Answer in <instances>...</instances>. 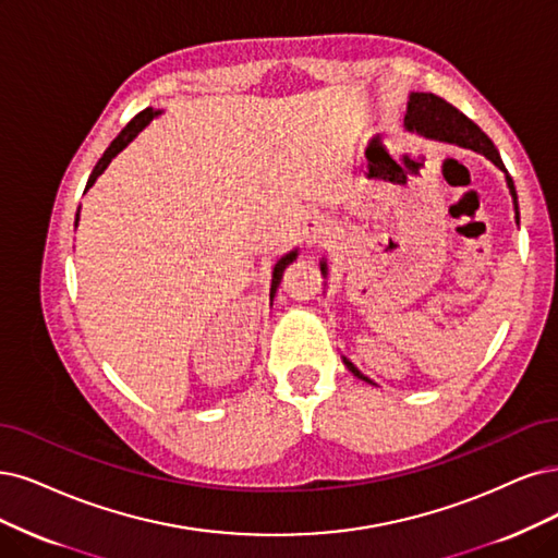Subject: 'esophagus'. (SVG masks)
Segmentation results:
<instances>
[{"label": "esophagus", "mask_w": 558, "mask_h": 558, "mask_svg": "<svg viewBox=\"0 0 558 558\" xmlns=\"http://www.w3.org/2000/svg\"><path fill=\"white\" fill-rule=\"evenodd\" d=\"M328 236H331V227H328L322 218H313L305 222V239L311 245L324 243Z\"/></svg>", "instance_id": "34e87169"}]
</instances>
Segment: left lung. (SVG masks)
<instances>
[{
	"instance_id": "1",
	"label": "left lung",
	"mask_w": 558,
	"mask_h": 558,
	"mask_svg": "<svg viewBox=\"0 0 558 558\" xmlns=\"http://www.w3.org/2000/svg\"><path fill=\"white\" fill-rule=\"evenodd\" d=\"M404 129L409 133H418L423 137L429 140H439V142H448V144H458V147L471 149L476 154H483L485 158H489L497 168L506 174V183H508V191L512 197V209H514V220L520 225V204H518V193H514V183L506 170V165L494 147V142L473 123L469 117H464L458 108H452L448 100H444L441 96H435L429 92H411L409 100H407V114H404ZM322 268V276H328V266L326 259L319 262ZM342 363L347 365L349 373L354 377L373 384L375 381L365 377L361 369L349 361L347 356H342Z\"/></svg>"
}]
</instances>
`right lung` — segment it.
Here are the masks:
<instances>
[{
	"instance_id": "1",
	"label": "right lung",
	"mask_w": 558,
	"mask_h": 558,
	"mask_svg": "<svg viewBox=\"0 0 558 558\" xmlns=\"http://www.w3.org/2000/svg\"><path fill=\"white\" fill-rule=\"evenodd\" d=\"M162 110H154V108H147V110H144V112H140L131 123H129V126L126 129H123L114 140H112V144H110V147L106 149V154H102L100 156V160L96 162V168L92 170V174H89V181H87V189H85V193L92 189V185L96 183V179L102 174V172H106L108 170V165L112 162V158L119 154V151H123V149H126L129 147V144L144 131V129H147L149 126V123H151V119H156L158 114H160ZM77 220H80V211L75 214V227H77ZM299 257V247H294V251H290V253H287V255H282L278 262H276V266H274V276H271V294H268V296H271V303H274V296H276V292H278V287H280V280H282V274H284V268L287 266H290L294 259Z\"/></svg>"
}]
</instances>
